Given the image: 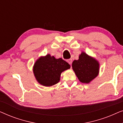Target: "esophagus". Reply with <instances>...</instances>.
<instances>
[{
    "label": "esophagus",
    "instance_id": "obj_1",
    "mask_svg": "<svg viewBox=\"0 0 123 123\" xmlns=\"http://www.w3.org/2000/svg\"><path fill=\"white\" fill-rule=\"evenodd\" d=\"M67 62H68V63L70 65H71L72 63V60L71 59H69L67 60Z\"/></svg>",
    "mask_w": 123,
    "mask_h": 123
}]
</instances>
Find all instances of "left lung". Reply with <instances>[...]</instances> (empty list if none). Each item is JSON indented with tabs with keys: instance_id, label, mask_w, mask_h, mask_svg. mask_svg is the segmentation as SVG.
Listing matches in <instances>:
<instances>
[{
	"instance_id": "8db88e82",
	"label": "left lung",
	"mask_w": 123,
	"mask_h": 123,
	"mask_svg": "<svg viewBox=\"0 0 123 123\" xmlns=\"http://www.w3.org/2000/svg\"><path fill=\"white\" fill-rule=\"evenodd\" d=\"M72 68L82 83H88L98 75L99 64L85 53H82L78 60H74Z\"/></svg>"
}]
</instances>
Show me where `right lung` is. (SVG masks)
<instances>
[{"label":"right lung","mask_w":123,"mask_h":123,"mask_svg":"<svg viewBox=\"0 0 123 123\" xmlns=\"http://www.w3.org/2000/svg\"><path fill=\"white\" fill-rule=\"evenodd\" d=\"M69 68L70 65L62 58L55 59L48 54L37 60L33 70L38 83L49 87L58 83L62 72Z\"/></svg>","instance_id":"1"}]
</instances>
